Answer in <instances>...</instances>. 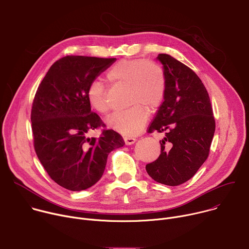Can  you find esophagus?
<instances>
[{
  "mask_svg": "<svg viewBox=\"0 0 249 249\" xmlns=\"http://www.w3.org/2000/svg\"><path fill=\"white\" fill-rule=\"evenodd\" d=\"M136 138H132V137H124V142L126 145H132L136 142Z\"/></svg>",
  "mask_w": 249,
  "mask_h": 249,
  "instance_id": "34e87169",
  "label": "esophagus"
}]
</instances>
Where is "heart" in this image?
I'll return each mask as SVG.
<instances>
[{"label":"heart","instance_id":"obj_1","mask_svg":"<svg viewBox=\"0 0 249 249\" xmlns=\"http://www.w3.org/2000/svg\"><path fill=\"white\" fill-rule=\"evenodd\" d=\"M106 79L112 85H127L129 108L110 116L108 126L126 137L140 133L149 118V112L157 111L166 94V77L162 68L146 59H122L106 72ZM90 107L99 114L110 111L111 104L107 87L99 80L90 82L87 89Z\"/></svg>","mask_w":249,"mask_h":249}]
</instances>
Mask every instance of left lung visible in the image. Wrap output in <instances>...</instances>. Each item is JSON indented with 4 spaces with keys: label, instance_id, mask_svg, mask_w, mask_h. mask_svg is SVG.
I'll use <instances>...</instances> for the list:
<instances>
[{
    "label": "left lung",
    "instance_id": "8db88e82",
    "mask_svg": "<svg viewBox=\"0 0 249 249\" xmlns=\"http://www.w3.org/2000/svg\"><path fill=\"white\" fill-rule=\"evenodd\" d=\"M166 77V94L148 128L165 133L160 155L146 165L159 183L180 185L207 160L216 122L208 91L193 70L168 54H160Z\"/></svg>",
    "mask_w": 249,
    "mask_h": 249
}]
</instances>
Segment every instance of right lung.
Here are the masks:
<instances>
[{
	"mask_svg": "<svg viewBox=\"0 0 249 249\" xmlns=\"http://www.w3.org/2000/svg\"><path fill=\"white\" fill-rule=\"evenodd\" d=\"M115 60L65 56L50 67L35 93L30 115L35 153L51 179L68 190L95 184L108 154L125 145L119 133L105 129L87 99L90 82ZM99 127L98 138H86Z\"/></svg>",
	"mask_w": 249,
	"mask_h": 249,
	"instance_id": "right-lung-1",
	"label": "right lung"
}]
</instances>
